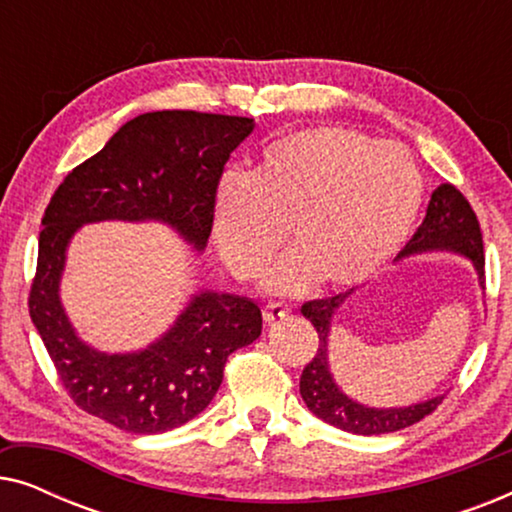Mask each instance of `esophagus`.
<instances>
[{"label": "esophagus", "mask_w": 512, "mask_h": 512, "mask_svg": "<svg viewBox=\"0 0 512 512\" xmlns=\"http://www.w3.org/2000/svg\"><path fill=\"white\" fill-rule=\"evenodd\" d=\"M291 314V305H284V303H268L263 307V319L268 321V324H275V321L289 317Z\"/></svg>", "instance_id": "esophagus-1"}]
</instances>
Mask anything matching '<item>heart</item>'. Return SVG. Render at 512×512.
Segmentation results:
<instances>
[{
    "instance_id": "obj_1",
    "label": "heart",
    "mask_w": 512,
    "mask_h": 512,
    "mask_svg": "<svg viewBox=\"0 0 512 512\" xmlns=\"http://www.w3.org/2000/svg\"><path fill=\"white\" fill-rule=\"evenodd\" d=\"M422 172L403 146L347 125L279 139L251 177L230 174L216 195V242L228 268L254 279L289 230L291 254L270 286L298 291L366 284L398 254L422 207Z\"/></svg>"
}]
</instances>
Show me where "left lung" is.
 <instances>
[{
	"label": "left lung",
	"mask_w": 512,
	"mask_h": 512,
	"mask_svg": "<svg viewBox=\"0 0 512 512\" xmlns=\"http://www.w3.org/2000/svg\"><path fill=\"white\" fill-rule=\"evenodd\" d=\"M447 249L464 254L473 261L478 270L480 284H485V254H482V233L478 216L473 207L461 195L459 188L443 184L433 191L426 216L417 233L410 237L408 244L401 249L403 256L422 254V251ZM352 291L338 293L321 300H310L300 307L305 319H310L319 335V347L312 361L307 363L300 375V396L307 408L324 422L338 426L342 431L359 433V436H377V433L401 431L405 426L422 422L426 415L443 403V396L431 401L408 405V408H366V405L352 401L338 389L328 370V338H331V319L338 307Z\"/></svg>",
	"instance_id": "left-lung-1"
}]
</instances>
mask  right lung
Returning a JSON list of instances; mask_svg holds the SVG:
<instances>
[{"mask_svg":"<svg viewBox=\"0 0 512 512\" xmlns=\"http://www.w3.org/2000/svg\"><path fill=\"white\" fill-rule=\"evenodd\" d=\"M251 130L244 116L151 111L125 123L53 193L27 305L62 387L88 415L128 433L177 429L212 403L228 356L261 335L254 300L202 291L149 349L109 356L76 338L58 296L65 249L83 223L158 219L205 249L223 167Z\"/></svg>","mask_w":512,"mask_h":512,"instance_id":"right-lung-1","label":"right lung"}]
</instances>
